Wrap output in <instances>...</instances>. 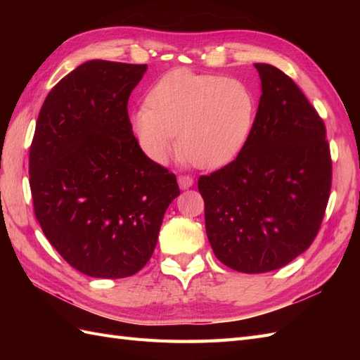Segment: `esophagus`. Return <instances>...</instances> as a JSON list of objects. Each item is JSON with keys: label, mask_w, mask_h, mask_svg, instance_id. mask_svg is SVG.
<instances>
[{"label": "esophagus", "mask_w": 360, "mask_h": 360, "mask_svg": "<svg viewBox=\"0 0 360 360\" xmlns=\"http://www.w3.org/2000/svg\"><path fill=\"white\" fill-rule=\"evenodd\" d=\"M178 184L181 188H188L193 186V178L188 174H179L178 176Z\"/></svg>", "instance_id": "34e87169"}]
</instances>
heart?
Masks as SVG:
<instances>
[{"label": "heart", "mask_w": 360, "mask_h": 360, "mask_svg": "<svg viewBox=\"0 0 360 360\" xmlns=\"http://www.w3.org/2000/svg\"><path fill=\"white\" fill-rule=\"evenodd\" d=\"M254 112V97L243 82L176 70L150 89L147 106L131 114V128L155 162H165L179 132V155L212 170L232 162L241 151Z\"/></svg>", "instance_id": "heart-1"}]
</instances>
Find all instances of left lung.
Instances as JSON below:
<instances>
[{"instance_id":"8db88e82","label":"left lung","mask_w":360,"mask_h":360,"mask_svg":"<svg viewBox=\"0 0 360 360\" xmlns=\"http://www.w3.org/2000/svg\"><path fill=\"white\" fill-rule=\"evenodd\" d=\"M255 68L262 97L246 143L232 162L198 179L210 246L244 274L280 269L311 246L333 178L323 119L289 75Z\"/></svg>"}]
</instances>
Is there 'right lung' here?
Segmentation results:
<instances>
[{"mask_svg":"<svg viewBox=\"0 0 360 360\" xmlns=\"http://www.w3.org/2000/svg\"><path fill=\"white\" fill-rule=\"evenodd\" d=\"M147 65L89 60L46 97L29 153L34 213L74 269L125 278L148 263L176 176L141 150L128 98Z\"/></svg>","mask_w":360,"mask_h":360,"instance_id":"obj_1","label":"right lung"}]
</instances>
